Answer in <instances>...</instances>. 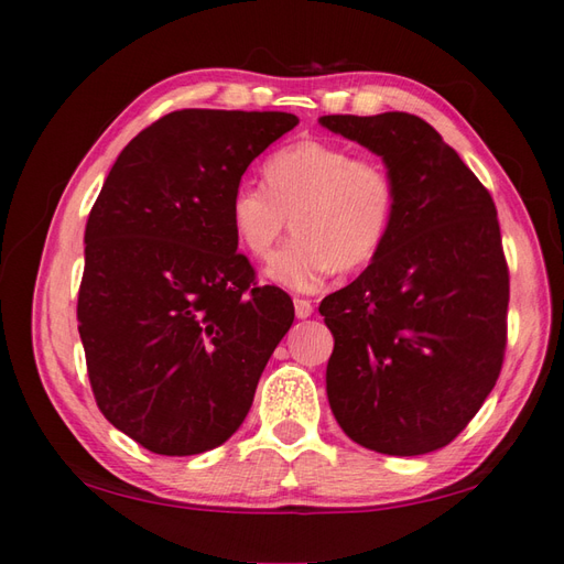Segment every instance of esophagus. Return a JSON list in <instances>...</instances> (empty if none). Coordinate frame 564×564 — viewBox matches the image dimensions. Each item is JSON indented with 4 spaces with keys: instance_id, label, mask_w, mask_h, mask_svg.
Returning <instances> with one entry per match:
<instances>
[{
    "instance_id": "obj_1",
    "label": "esophagus",
    "mask_w": 564,
    "mask_h": 564,
    "mask_svg": "<svg viewBox=\"0 0 564 564\" xmlns=\"http://www.w3.org/2000/svg\"><path fill=\"white\" fill-rule=\"evenodd\" d=\"M293 305H295V316H297V319H307V316H312V312H314L312 302L305 300V297H295Z\"/></svg>"
}]
</instances>
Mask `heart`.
<instances>
[{
	"mask_svg": "<svg viewBox=\"0 0 564 564\" xmlns=\"http://www.w3.org/2000/svg\"><path fill=\"white\" fill-rule=\"evenodd\" d=\"M264 183L242 181L230 195V226L264 259L291 226L295 238L267 264V279L310 293L330 273L367 267L391 230L395 181L383 162L345 144L300 140L273 152Z\"/></svg>",
	"mask_w": 564,
	"mask_h": 564,
	"instance_id": "obj_1",
	"label": "heart"
}]
</instances>
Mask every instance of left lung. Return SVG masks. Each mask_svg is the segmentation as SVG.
Segmentation results:
<instances>
[{"mask_svg": "<svg viewBox=\"0 0 564 564\" xmlns=\"http://www.w3.org/2000/svg\"><path fill=\"white\" fill-rule=\"evenodd\" d=\"M319 123L379 154L398 193L377 257L319 305L336 340L330 412L369 451L433 453L471 422L502 367L510 273L496 205L414 113H334Z\"/></svg>", "mask_w": 564, "mask_h": 564, "instance_id": "obj_1", "label": "left lung"}]
</instances>
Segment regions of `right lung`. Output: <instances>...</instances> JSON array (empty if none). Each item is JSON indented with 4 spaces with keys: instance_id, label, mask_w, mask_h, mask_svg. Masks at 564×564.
Here are the masks:
<instances>
[{
    "instance_id": "add662e5",
    "label": "right lung",
    "mask_w": 564,
    "mask_h": 564,
    "mask_svg": "<svg viewBox=\"0 0 564 564\" xmlns=\"http://www.w3.org/2000/svg\"><path fill=\"white\" fill-rule=\"evenodd\" d=\"M297 126L285 111L181 109L113 162L85 226L78 334L97 408L156 455H199L248 416L295 307L254 288L230 195Z\"/></svg>"
}]
</instances>
